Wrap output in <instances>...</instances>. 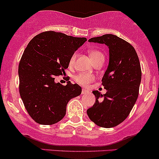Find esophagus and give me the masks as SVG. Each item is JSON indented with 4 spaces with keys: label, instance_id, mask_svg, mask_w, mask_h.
<instances>
[{
    "label": "esophagus",
    "instance_id": "34e87169",
    "mask_svg": "<svg viewBox=\"0 0 159 159\" xmlns=\"http://www.w3.org/2000/svg\"><path fill=\"white\" fill-rule=\"evenodd\" d=\"M88 92H89V91H86V90H82V91H81V94H86Z\"/></svg>",
    "mask_w": 159,
    "mask_h": 159
}]
</instances>
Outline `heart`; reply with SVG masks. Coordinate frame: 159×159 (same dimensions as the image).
<instances>
[{"mask_svg":"<svg viewBox=\"0 0 159 159\" xmlns=\"http://www.w3.org/2000/svg\"><path fill=\"white\" fill-rule=\"evenodd\" d=\"M89 54L91 56V57L92 58L93 61L95 62L96 61L99 60L101 58H104V55L101 51H98L96 49H91L89 51ZM77 56V52H75L70 57L69 60V65H73V64L75 63V58H76ZM94 79V75H91V74H88V73H81L79 75H78L77 76H75V81L78 83V84L81 86H84V87H87L89 85L90 83L92 82Z\"/></svg>","mask_w":159,"mask_h":159,"instance_id":"b5f03b06","label":"heart"}]
</instances>
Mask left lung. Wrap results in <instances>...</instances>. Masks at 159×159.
Returning <instances> with one entry per match:
<instances>
[{
	"instance_id": "1",
	"label": "left lung",
	"mask_w": 159,
	"mask_h": 159,
	"mask_svg": "<svg viewBox=\"0 0 159 159\" xmlns=\"http://www.w3.org/2000/svg\"><path fill=\"white\" fill-rule=\"evenodd\" d=\"M89 41L108 46L109 64L102 80L106 94L92 91L96 101L87 114L100 127H115L126 119L137 101L142 79L139 57L131 44L116 35L108 34Z\"/></svg>"
}]
</instances>
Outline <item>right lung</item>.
Wrapping results in <instances>:
<instances>
[{
    "label": "right lung",
    "mask_w": 159,
    "mask_h": 159,
    "mask_svg": "<svg viewBox=\"0 0 159 159\" xmlns=\"http://www.w3.org/2000/svg\"><path fill=\"white\" fill-rule=\"evenodd\" d=\"M86 41L49 30L28 43L19 63V92L28 113L38 124L58 122L68 102L81 94L78 84L68 81L63 85L54 78L65 73L70 56Z\"/></svg>",
    "instance_id": "1"
}]
</instances>
